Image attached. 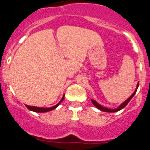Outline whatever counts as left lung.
<instances>
[{
	"mask_svg": "<svg viewBox=\"0 0 150 150\" xmlns=\"http://www.w3.org/2000/svg\"><path fill=\"white\" fill-rule=\"evenodd\" d=\"M138 86H139V82H138V83H137V88H136L135 91H134V93L132 94V95H131V96H130L129 98H128L126 100H125V101L123 102V103L121 104V105L119 106V107H118L117 108H116V109H109V108H107V107H103V106H101V105H100V104H99L98 103V102L95 101V100H92V99H91V102H92V104H93L94 105H95V107H96L97 108H98V109H99V110H101V111H104V112H117V111L120 110H122V108H124V107H125V106H126L127 104H128V102H129L130 100H131V99H132V98H133L134 95L135 93H136V91H137Z\"/></svg>",
	"mask_w": 150,
	"mask_h": 150,
	"instance_id": "8db88e82",
	"label": "left lung"
}]
</instances>
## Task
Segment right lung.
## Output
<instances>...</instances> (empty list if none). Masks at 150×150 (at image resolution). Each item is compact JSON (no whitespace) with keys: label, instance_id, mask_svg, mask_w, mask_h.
<instances>
[{"label":"right lung","instance_id":"right-lung-1","mask_svg":"<svg viewBox=\"0 0 150 150\" xmlns=\"http://www.w3.org/2000/svg\"><path fill=\"white\" fill-rule=\"evenodd\" d=\"M64 96L63 98H62V100L59 101V104H57L56 105H55L54 107H49V108H43V107H33V106H28V105H25L26 107H27L28 109L30 110L31 111H34V112H48V111L52 110L55 109L59 104H61V102L64 100Z\"/></svg>","mask_w":150,"mask_h":150}]
</instances>
